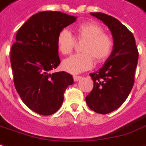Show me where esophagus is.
Here are the masks:
<instances>
[{"mask_svg":"<svg viewBox=\"0 0 146 146\" xmlns=\"http://www.w3.org/2000/svg\"><path fill=\"white\" fill-rule=\"evenodd\" d=\"M73 79H74V80H75V81H79V80H81V79H82V76H78V75H74V76H73Z\"/></svg>","mask_w":146,"mask_h":146,"instance_id":"esophagus-1","label":"esophagus"}]
</instances>
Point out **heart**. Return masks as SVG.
<instances>
[{
	"label": "heart",
	"mask_w": 146,
	"mask_h": 146,
	"mask_svg": "<svg viewBox=\"0 0 146 146\" xmlns=\"http://www.w3.org/2000/svg\"><path fill=\"white\" fill-rule=\"evenodd\" d=\"M75 39L71 33L66 29L62 30L57 35L56 44L58 50L62 54H68L73 50L76 41H85L81 46L83 53L73 54L64 59L62 66L64 71L71 74L91 69L96 62H103L112 54L114 41L109 34L104 33L101 25L92 22H84L75 26Z\"/></svg>",
	"instance_id": "b5f03b06"
}]
</instances>
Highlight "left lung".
<instances>
[{
	"label": "left lung",
	"instance_id": "obj_1",
	"mask_svg": "<svg viewBox=\"0 0 146 146\" xmlns=\"http://www.w3.org/2000/svg\"><path fill=\"white\" fill-rule=\"evenodd\" d=\"M107 25L112 34L114 46L104 66L90 76L93 89L86 102L94 112L107 114L117 109L129 96L134 84L138 51L133 34L115 17L103 13H91Z\"/></svg>",
	"mask_w": 146,
	"mask_h": 146
}]
</instances>
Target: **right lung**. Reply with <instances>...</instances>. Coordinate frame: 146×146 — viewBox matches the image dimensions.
I'll use <instances>...</instances> for the list:
<instances>
[{"mask_svg":"<svg viewBox=\"0 0 146 146\" xmlns=\"http://www.w3.org/2000/svg\"><path fill=\"white\" fill-rule=\"evenodd\" d=\"M76 18L61 12L38 13L18 30L12 46L10 62L17 92L25 105L40 115L57 112L66 88L74 83L69 73L50 71L60 63L58 34Z\"/></svg>","mask_w":146,"mask_h":146,"instance_id":"right-lung-1","label":"right lung"}]
</instances>
